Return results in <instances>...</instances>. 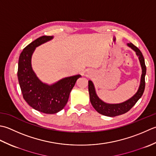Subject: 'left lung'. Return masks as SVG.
Listing matches in <instances>:
<instances>
[{
    "label": "left lung",
    "mask_w": 156,
    "mask_h": 156,
    "mask_svg": "<svg viewBox=\"0 0 156 156\" xmlns=\"http://www.w3.org/2000/svg\"><path fill=\"white\" fill-rule=\"evenodd\" d=\"M127 46L134 50L136 52V56H138L139 62L141 66L142 69V75L141 78L140 85L138 89V91L132 98L129 100L124 101L122 103L120 104H107L104 101L101 100L95 90V87L94 83L91 81H88V90L89 94H90V101L92 106L95 108L98 112L107 116H116L119 115H121L122 114H125L131 110L133 106L136 103L144 94L145 87V76L146 74V66L145 64V60L141 52L140 51L137 47H136L134 44L132 43H128Z\"/></svg>",
    "instance_id": "obj_1"
}]
</instances>
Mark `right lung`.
I'll return each mask as SVG.
<instances>
[{
    "label": "right lung",
    "mask_w": 156,
    "mask_h": 156,
    "mask_svg": "<svg viewBox=\"0 0 156 156\" xmlns=\"http://www.w3.org/2000/svg\"><path fill=\"white\" fill-rule=\"evenodd\" d=\"M53 36H43L25 48L19 58L17 77L23 99L34 109L45 114H56L62 110L77 79V75L60 79L52 85L44 83L37 78L31 67V56L36 48Z\"/></svg>",
    "instance_id": "right-lung-1"
}]
</instances>
